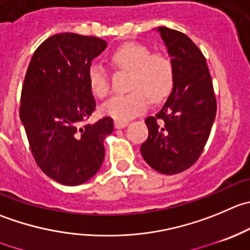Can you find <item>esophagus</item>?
<instances>
[{"label": "esophagus", "instance_id": "1", "mask_svg": "<svg viewBox=\"0 0 250 250\" xmlns=\"http://www.w3.org/2000/svg\"><path fill=\"white\" fill-rule=\"evenodd\" d=\"M127 121H115V128H117V129H122V128L127 127Z\"/></svg>", "mask_w": 250, "mask_h": 250}]
</instances>
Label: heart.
<instances>
[{
  "mask_svg": "<svg viewBox=\"0 0 250 250\" xmlns=\"http://www.w3.org/2000/svg\"><path fill=\"white\" fill-rule=\"evenodd\" d=\"M111 62L117 68L130 72L129 94L116 95L101 107L104 115L116 121H128L147 107V98L159 103L166 98L173 85V67L162 53H150L146 46L128 42L111 55ZM89 85L98 98L110 93V82L106 69L94 64L89 69Z\"/></svg>",
  "mask_w": 250,
  "mask_h": 250,
  "instance_id": "obj_1",
  "label": "heart"
}]
</instances>
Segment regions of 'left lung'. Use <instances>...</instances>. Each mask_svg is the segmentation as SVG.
<instances>
[{"label":"left lung","mask_w":250,"mask_h":250,"mask_svg":"<svg viewBox=\"0 0 250 250\" xmlns=\"http://www.w3.org/2000/svg\"><path fill=\"white\" fill-rule=\"evenodd\" d=\"M157 31L173 67V88L161 110L145 120L149 135L140 147L146 164L176 174L195 164L209 139L216 99L207 60L186 34L166 26Z\"/></svg>","instance_id":"8db88e82"}]
</instances>
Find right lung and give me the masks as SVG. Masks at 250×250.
<instances>
[{
	"label": "right lung",
	"instance_id": "1",
	"mask_svg": "<svg viewBox=\"0 0 250 250\" xmlns=\"http://www.w3.org/2000/svg\"><path fill=\"white\" fill-rule=\"evenodd\" d=\"M106 46L95 36L56 34L36 48L26 71L19 117L38 166L64 186L95 176L113 130L110 117L85 123L96 107L89 69Z\"/></svg>",
	"mask_w": 250,
	"mask_h": 250
}]
</instances>
